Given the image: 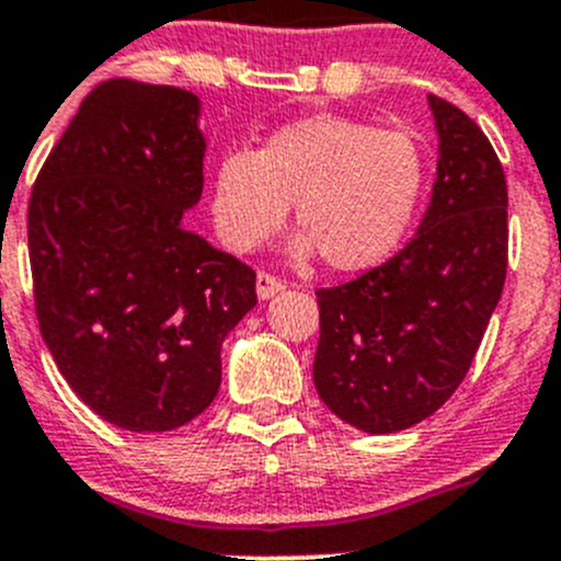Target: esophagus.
Masks as SVG:
<instances>
[{
	"label": "esophagus",
	"instance_id": "obj_1",
	"mask_svg": "<svg viewBox=\"0 0 561 561\" xmlns=\"http://www.w3.org/2000/svg\"><path fill=\"white\" fill-rule=\"evenodd\" d=\"M279 290H285V282H282L279 276L268 274V271H260V274H256V296L271 298Z\"/></svg>",
	"mask_w": 561,
	"mask_h": 561
}]
</instances>
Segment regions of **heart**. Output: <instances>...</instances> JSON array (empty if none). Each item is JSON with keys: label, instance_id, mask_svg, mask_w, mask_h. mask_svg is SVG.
Wrapping results in <instances>:
<instances>
[{"label": "heart", "instance_id": "obj_1", "mask_svg": "<svg viewBox=\"0 0 561 561\" xmlns=\"http://www.w3.org/2000/svg\"><path fill=\"white\" fill-rule=\"evenodd\" d=\"M423 185L426 157L410 133L318 113L274 129L256 151L221 154L209 204L224 243L251 251L296 202V249H318L332 271H365L401 243Z\"/></svg>", "mask_w": 561, "mask_h": 561}]
</instances>
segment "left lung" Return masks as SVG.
<instances>
[{
    "mask_svg": "<svg viewBox=\"0 0 561 561\" xmlns=\"http://www.w3.org/2000/svg\"><path fill=\"white\" fill-rule=\"evenodd\" d=\"M428 104L439 160L417 234L387 263L316 293V390L368 434L415 426L451 399L506 279L504 165L468 113L434 93Z\"/></svg>",
    "mask_w": 561,
    "mask_h": 561,
    "instance_id": "1",
    "label": "left lung"
}]
</instances>
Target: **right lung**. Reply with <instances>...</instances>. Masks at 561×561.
<instances>
[{"mask_svg":"<svg viewBox=\"0 0 561 561\" xmlns=\"http://www.w3.org/2000/svg\"><path fill=\"white\" fill-rule=\"evenodd\" d=\"M198 99L113 77L82 99L27 209L35 316L57 368L102 421L171 432L221 387V343L256 274L182 229L202 196Z\"/></svg>","mask_w":561,"mask_h":561,"instance_id":"add662e5","label":"right lung"}]
</instances>
